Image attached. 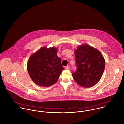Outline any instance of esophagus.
Masks as SVG:
<instances>
[{"instance_id":"34e87169","label":"esophagus","mask_w":124,"mask_h":124,"mask_svg":"<svg viewBox=\"0 0 124 124\" xmlns=\"http://www.w3.org/2000/svg\"><path fill=\"white\" fill-rule=\"evenodd\" d=\"M70 68V66L69 65L65 67V69H69Z\"/></svg>"}]
</instances>
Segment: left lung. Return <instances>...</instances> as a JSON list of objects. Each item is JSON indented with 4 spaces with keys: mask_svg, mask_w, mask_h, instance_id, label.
Listing matches in <instances>:
<instances>
[{
    "mask_svg": "<svg viewBox=\"0 0 124 124\" xmlns=\"http://www.w3.org/2000/svg\"><path fill=\"white\" fill-rule=\"evenodd\" d=\"M74 54L77 69L72 74L73 80L82 87L93 86L104 71L106 62L103 56L98 50L87 44L79 46Z\"/></svg>",
    "mask_w": 124,
    "mask_h": 124,
    "instance_id": "obj_1",
    "label": "left lung"
}]
</instances>
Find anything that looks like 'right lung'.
I'll return each mask as SVG.
<instances>
[{
  "instance_id": "add662e5",
  "label": "right lung",
  "mask_w": 124,
  "mask_h": 124,
  "mask_svg": "<svg viewBox=\"0 0 124 124\" xmlns=\"http://www.w3.org/2000/svg\"><path fill=\"white\" fill-rule=\"evenodd\" d=\"M55 47H43L32 54L27 62L29 74L39 86L49 87L55 84L64 68Z\"/></svg>"
}]
</instances>
